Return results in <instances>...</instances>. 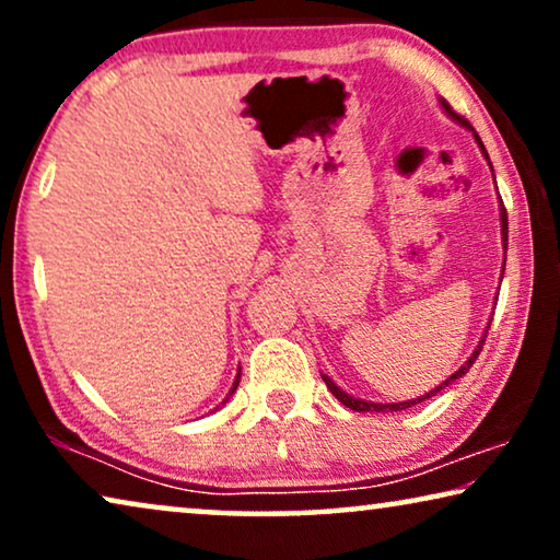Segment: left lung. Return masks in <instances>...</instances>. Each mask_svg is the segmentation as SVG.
Returning <instances> with one entry per match:
<instances>
[{"label": "left lung", "instance_id": "left-lung-1", "mask_svg": "<svg viewBox=\"0 0 560 560\" xmlns=\"http://www.w3.org/2000/svg\"><path fill=\"white\" fill-rule=\"evenodd\" d=\"M441 109L448 114L451 119H456L458 125L462 127H466V129H471V135H474V140H477V144H479V150H481V155H485L487 160H489V155H487V148L485 144H481V140H479V135L474 132V127L469 125V121L466 119H462L458 117V114H454L451 112V106H448V102L446 98H441ZM489 167H492V163H489ZM494 173V171H492ZM500 221H502V247H504V259H508V211H504V206H502V198H500ZM502 275H504V267H502ZM489 328V326H487ZM485 339H487V334L481 336V341H479V347L471 351V357L466 359V362L458 366V370L451 374V377L446 380V382H441L439 387L435 389H431V393H425V395H420V397H416V400H405V402H370V400H362V397H354V395H349V393H343V389L336 385V382L331 380V377H326V374H320V377H324V382H326V387L331 389V395L336 397V400H339L341 405H347V408H351V410H357V412H400V410H408V408H412V405H418V402H423V400H428V397H433L435 393H441V389H446L451 382H456L458 377H464L466 372L471 370V364L477 362V357H479V351H481V347H485Z\"/></svg>", "mask_w": 560, "mask_h": 560}]
</instances>
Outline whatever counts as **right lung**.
<instances>
[{"label": "right lung", "mask_w": 560, "mask_h": 560, "mask_svg": "<svg viewBox=\"0 0 560 560\" xmlns=\"http://www.w3.org/2000/svg\"><path fill=\"white\" fill-rule=\"evenodd\" d=\"M240 377H242V370H240V372H236V380H234V385H232V389H229L226 400H229V397H232V395H234V389H236V387H240ZM226 400H224V402H226ZM224 402H221V405H224Z\"/></svg>", "instance_id": "right-lung-1"}]
</instances>
